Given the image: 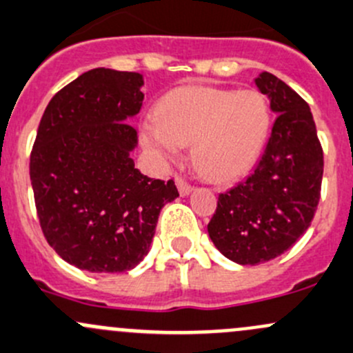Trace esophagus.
<instances>
[{"mask_svg":"<svg viewBox=\"0 0 353 353\" xmlns=\"http://www.w3.org/2000/svg\"><path fill=\"white\" fill-rule=\"evenodd\" d=\"M176 186H177V189H179L181 196H188L189 192L192 191V184H189L188 181L181 176L176 177Z\"/></svg>","mask_w":353,"mask_h":353,"instance_id":"34e87169","label":"esophagus"}]
</instances>
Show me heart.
<instances>
[{
  "label": "heart",
  "mask_w": 353,
  "mask_h": 353,
  "mask_svg": "<svg viewBox=\"0 0 353 353\" xmlns=\"http://www.w3.org/2000/svg\"><path fill=\"white\" fill-rule=\"evenodd\" d=\"M267 98L255 89L184 86L167 92L157 118L143 123V142L159 157L174 159L192 143L194 165L213 179H235L257 162L270 132Z\"/></svg>",
  "instance_id": "1"
}]
</instances>
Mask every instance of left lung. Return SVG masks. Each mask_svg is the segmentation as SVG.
I'll return each mask as SVG.
<instances>
[{
  "label": "left lung",
  "mask_w": 353,
  "mask_h": 353,
  "mask_svg": "<svg viewBox=\"0 0 353 353\" xmlns=\"http://www.w3.org/2000/svg\"><path fill=\"white\" fill-rule=\"evenodd\" d=\"M255 84L277 114L272 133L254 172L218 196L208 223L214 247L242 265L272 261L301 239L316 213L325 165L307 103L270 72Z\"/></svg>",
  "instance_id": "1"
}]
</instances>
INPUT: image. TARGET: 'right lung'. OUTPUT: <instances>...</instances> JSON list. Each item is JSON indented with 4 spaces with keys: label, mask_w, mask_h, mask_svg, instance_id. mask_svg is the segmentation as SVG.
<instances>
[{
    "label": "right lung",
    "mask_w": 353,
    "mask_h": 353,
    "mask_svg": "<svg viewBox=\"0 0 353 353\" xmlns=\"http://www.w3.org/2000/svg\"><path fill=\"white\" fill-rule=\"evenodd\" d=\"M139 72L91 69L64 86L40 120L30 181L43 236L77 269L125 272L148 254L159 213L179 196L150 179L130 152L142 108Z\"/></svg>",
    "instance_id": "1"
}]
</instances>
